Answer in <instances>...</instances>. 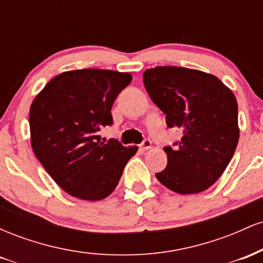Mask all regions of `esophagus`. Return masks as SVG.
Wrapping results in <instances>:
<instances>
[{"label": "esophagus", "instance_id": "1", "mask_svg": "<svg viewBox=\"0 0 263 263\" xmlns=\"http://www.w3.org/2000/svg\"><path fill=\"white\" fill-rule=\"evenodd\" d=\"M140 147L143 151H147V149H149L151 147H152V142H151L149 140H144L143 142H142V143L140 144Z\"/></svg>", "mask_w": 263, "mask_h": 263}]
</instances>
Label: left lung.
<instances>
[{"label": "left lung", "instance_id": "obj_1", "mask_svg": "<svg viewBox=\"0 0 263 263\" xmlns=\"http://www.w3.org/2000/svg\"><path fill=\"white\" fill-rule=\"evenodd\" d=\"M143 84L168 127L183 132L174 148L164 147L168 163L157 179L178 194L204 192L221 177L236 149L234 93L215 75L180 66L147 69Z\"/></svg>", "mask_w": 263, "mask_h": 263}]
</instances>
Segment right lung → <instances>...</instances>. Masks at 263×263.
Listing matches in <instances>:
<instances>
[{"label":"right lung","instance_id":"add662e5","mask_svg":"<svg viewBox=\"0 0 263 263\" xmlns=\"http://www.w3.org/2000/svg\"><path fill=\"white\" fill-rule=\"evenodd\" d=\"M128 73L81 69L57 75L35 96L29 111L33 152L53 180L81 200L105 199L119 184L138 147L105 143L99 131L112 125L117 95Z\"/></svg>","mask_w":263,"mask_h":263}]
</instances>
